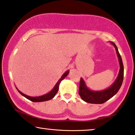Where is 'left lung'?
Returning <instances> with one entry per match:
<instances>
[{"label": "left lung", "mask_w": 135, "mask_h": 135, "mask_svg": "<svg viewBox=\"0 0 135 135\" xmlns=\"http://www.w3.org/2000/svg\"><path fill=\"white\" fill-rule=\"evenodd\" d=\"M115 48L116 52L117 54V56L119 60V63L120 65V69L118 73V76L114 83V84L110 86V88L105 90L100 91H93L86 87L84 81L81 78L80 81V87H79V94L81 98L84 101L88 103L91 104H103L106 102L111 98H112L117 93L121 87L122 82L123 80V65L122 62V60L120 56L119 52H118V49L116 45L112 42Z\"/></svg>", "instance_id": "8db88e82"}]
</instances>
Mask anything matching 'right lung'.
I'll list each match as a JSON object with an SVG mask.
<instances>
[{
	"mask_svg": "<svg viewBox=\"0 0 135 135\" xmlns=\"http://www.w3.org/2000/svg\"><path fill=\"white\" fill-rule=\"evenodd\" d=\"M69 71H66V72L62 75L60 80L58 81V82L56 84H55V86H54V88L51 91H50V92L49 93H47V94L43 95V96H39V97H31V96H28L26 94H23V93L20 92V91L18 90V92L20 93L22 96L25 97L26 99H28L31 100V101H32V102H42V101H46V100H50V99H52L55 96V95L56 94V93H57V91H58V90H59V84H60V81L62 80H64V79L65 78L66 76H67L68 74H69Z\"/></svg>",
	"mask_w": 135,
	"mask_h": 135,
	"instance_id": "obj_1",
	"label": "right lung"
}]
</instances>
